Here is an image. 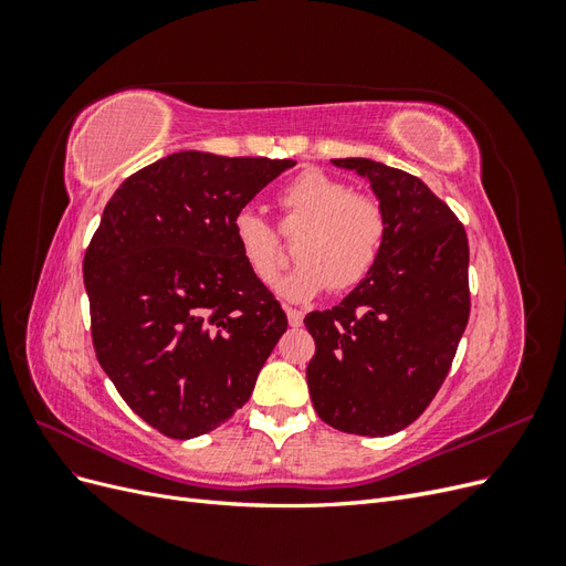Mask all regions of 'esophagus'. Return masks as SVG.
<instances>
[{"mask_svg": "<svg viewBox=\"0 0 566 566\" xmlns=\"http://www.w3.org/2000/svg\"><path fill=\"white\" fill-rule=\"evenodd\" d=\"M285 314H287V323L293 325V328H300L304 314L300 310H293V306H285Z\"/></svg>", "mask_w": 566, "mask_h": 566, "instance_id": "esophagus-1", "label": "esophagus"}]
</instances>
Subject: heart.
I'll return each instance as SVG.
<instances>
[{"mask_svg": "<svg viewBox=\"0 0 566 566\" xmlns=\"http://www.w3.org/2000/svg\"><path fill=\"white\" fill-rule=\"evenodd\" d=\"M285 224L304 227L297 238V266L276 283L285 300H312L325 287L349 290L361 283L380 260L387 238L382 205L354 193V188L321 169H306L283 186L279 196ZM238 250L256 281L271 283L285 260L279 233L252 208L233 217Z\"/></svg>", "mask_w": 566, "mask_h": 566, "instance_id": "1", "label": "heart"}]
</instances>
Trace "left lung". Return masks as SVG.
Listing matches in <instances>:
<instances>
[{
    "mask_svg": "<svg viewBox=\"0 0 566 566\" xmlns=\"http://www.w3.org/2000/svg\"><path fill=\"white\" fill-rule=\"evenodd\" d=\"M370 181L387 214L380 260L328 312L306 314L316 342L312 403L339 432L387 437L430 406L470 318L465 229L418 177L368 158L331 160Z\"/></svg>",
    "mask_w": 566,
    "mask_h": 566,
    "instance_id": "1",
    "label": "left lung"
}]
</instances>
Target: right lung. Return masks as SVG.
<instances>
[{
  "label": "right lung",
  "instance_id": "1",
  "mask_svg": "<svg viewBox=\"0 0 566 566\" xmlns=\"http://www.w3.org/2000/svg\"><path fill=\"white\" fill-rule=\"evenodd\" d=\"M293 165L172 153L119 184L84 252L98 364L169 439L227 422L287 328L238 250L233 217Z\"/></svg>",
  "mask_w": 566,
  "mask_h": 566
}]
</instances>
